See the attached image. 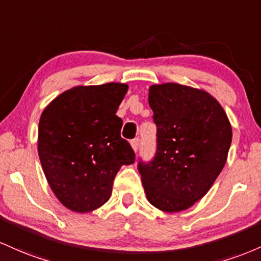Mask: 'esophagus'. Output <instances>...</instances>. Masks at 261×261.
I'll use <instances>...</instances> for the list:
<instances>
[{"mask_svg": "<svg viewBox=\"0 0 261 261\" xmlns=\"http://www.w3.org/2000/svg\"><path fill=\"white\" fill-rule=\"evenodd\" d=\"M130 144H132V148H133V150L134 151H138L139 150V146H140V140L137 138V139H133L130 142Z\"/></svg>", "mask_w": 261, "mask_h": 261, "instance_id": "34e87169", "label": "esophagus"}]
</instances>
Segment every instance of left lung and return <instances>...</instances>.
I'll return each mask as SVG.
<instances>
[{
  "label": "left lung",
  "instance_id": "8db88e82",
  "mask_svg": "<svg viewBox=\"0 0 261 261\" xmlns=\"http://www.w3.org/2000/svg\"><path fill=\"white\" fill-rule=\"evenodd\" d=\"M149 106L156 153L138 164L146 198L164 212H180L201 200L221 174L232 127L217 99L185 85H153Z\"/></svg>",
  "mask_w": 261,
  "mask_h": 261
}]
</instances>
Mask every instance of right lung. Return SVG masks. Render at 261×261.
Instances as JSON below:
<instances>
[{
	"instance_id": "1",
	"label": "right lung",
	"mask_w": 261,
	"mask_h": 261,
	"mask_svg": "<svg viewBox=\"0 0 261 261\" xmlns=\"http://www.w3.org/2000/svg\"><path fill=\"white\" fill-rule=\"evenodd\" d=\"M127 91L125 84L76 86L43 111L38 154L49 186L66 208L86 213L101 207L121 166L136 160L116 116Z\"/></svg>"
}]
</instances>
